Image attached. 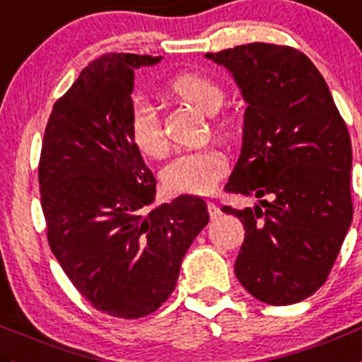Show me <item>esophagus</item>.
<instances>
[{"label": "esophagus", "instance_id": "34e87169", "mask_svg": "<svg viewBox=\"0 0 362 362\" xmlns=\"http://www.w3.org/2000/svg\"><path fill=\"white\" fill-rule=\"evenodd\" d=\"M208 213L211 218H218V216L222 215V209H220V206L215 204V202H208Z\"/></svg>", "mask_w": 362, "mask_h": 362}]
</instances>
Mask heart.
I'll return each instance as SVG.
<instances>
[{"label":"heart","mask_w":362,"mask_h":362,"mask_svg":"<svg viewBox=\"0 0 362 362\" xmlns=\"http://www.w3.org/2000/svg\"><path fill=\"white\" fill-rule=\"evenodd\" d=\"M168 90L204 113H215L223 103V88L213 78L199 72H181L174 76L168 83ZM218 127L227 132L229 122L226 119L220 120ZM127 129L132 142L144 156L161 158L168 151V140L161 129L156 108L146 98L133 99ZM227 163L226 153L218 147L187 151L165 165L161 179L170 192L204 195L223 177Z\"/></svg>","instance_id":"1"}]
</instances>
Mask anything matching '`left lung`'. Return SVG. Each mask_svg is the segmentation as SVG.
I'll use <instances>...</instances> for the list:
<instances>
[{"label": "left lung", "mask_w": 362, "mask_h": 362, "mask_svg": "<svg viewBox=\"0 0 362 362\" xmlns=\"http://www.w3.org/2000/svg\"><path fill=\"white\" fill-rule=\"evenodd\" d=\"M206 58L233 74L247 103L242 154L226 192L259 204L222 208L245 227L235 274L264 304L300 302L327 281L352 223L346 124L298 49L254 42Z\"/></svg>", "instance_id": "1"}]
</instances>
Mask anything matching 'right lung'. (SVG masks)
Returning <instances> with one entry per match:
<instances>
[{
	"instance_id": "obj_1",
	"label": "right lung",
	"mask_w": 362,
	"mask_h": 362,
	"mask_svg": "<svg viewBox=\"0 0 362 362\" xmlns=\"http://www.w3.org/2000/svg\"><path fill=\"white\" fill-rule=\"evenodd\" d=\"M161 57L106 53L54 103L44 132L39 185L47 242L98 311L135 320L174 291L179 268L208 223V206L179 195L147 211L156 179L127 120L135 69Z\"/></svg>"
}]
</instances>
